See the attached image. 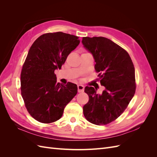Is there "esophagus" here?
<instances>
[{
	"mask_svg": "<svg viewBox=\"0 0 157 157\" xmlns=\"http://www.w3.org/2000/svg\"><path fill=\"white\" fill-rule=\"evenodd\" d=\"M84 90V86L83 85L81 84H79L78 85V92H83Z\"/></svg>",
	"mask_w": 157,
	"mask_h": 157,
	"instance_id": "obj_1",
	"label": "esophagus"
}]
</instances>
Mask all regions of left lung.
Segmentation results:
<instances>
[{
	"instance_id": "left-lung-1",
	"label": "left lung",
	"mask_w": 157,
	"mask_h": 157,
	"mask_svg": "<svg viewBox=\"0 0 157 157\" xmlns=\"http://www.w3.org/2000/svg\"><path fill=\"white\" fill-rule=\"evenodd\" d=\"M82 43L92 54L98 80L105 87L100 94L97 88L85 87L89 100L83 107L84 115L92 124L105 125L121 116L134 96V66L128 52L105 37H83Z\"/></svg>"
}]
</instances>
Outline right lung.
Instances as JSON below:
<instances>
[{
	"label": "right lung",
	"mask_w": 157,
	"mask_h": 157,
	"mask_svg": "<svg viewBox=\"0 0 157 157\" xmlns=\"http://www.w3.org/2000/svg\"><path fill=\"white\" fill-rule=\"evenodd\" d=\"M79 43L77 36L56 32L42 35L31 46L21 73V92L27 110L37 121L59 120L77 94V84L57 82L54 71Z\"/></svg>",
	"instance_id": "right-lung-1"
}]
</instances>
